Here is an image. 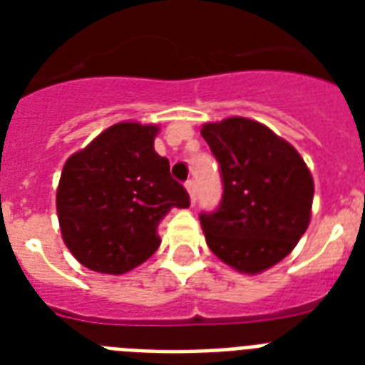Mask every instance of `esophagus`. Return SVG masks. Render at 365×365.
I'll return each instance as SVG.
<instances>
[{"label":"esophagus","mask_w":365,"mask_h":365,"mask_svg":"<svg viewBox=\"0 0 365 365\" xmlns=\"http://www.w3.org/2000/svg\"><path fill=\"white\" fill-rule=\"evenodd\" d=\"M185 189H187L189 200H191V205H195V200H197V185H195L193 180H189V182L185 183Z\"/></svg>","instance_id":"34e87169"}]
</instances>
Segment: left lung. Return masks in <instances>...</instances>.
<instances>
[{"label":"left lung","instance_id":"obj_1","mask_svg":"<svg viewBox=\"0 0 365 365\" xmlns=\"http://www.w3.org/2000/svg\"><path fill=\"white\" fill-rule=\"evenodd\" d=\"M220 163L222 202L199 216L206 244L244 274L277 265L311 222L314 182L297 149L246 117L200 130Z\"/></svg>","mask_w":365,"mask_h":365}]
</instances>
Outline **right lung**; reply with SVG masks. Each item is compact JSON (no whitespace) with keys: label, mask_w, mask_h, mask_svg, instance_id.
<instances>
[{"label":"right lung","mask_w":365,"mask_h":365,"mask_svg":"<svg viewBox=\"0 0 365 365\" xmlns=\"http://www.w3.org/2000/svg\"><path fill=\"white\" fill-rule=\"evenodd\" d=\"M159 126L117 123L66 160L56 191L62 239L91 271L123 274L159 248L160 220L187 208L189 195L172 180L153 148Z\"/></svg>","instance_id":"right-lung-1"}]
</instances>
